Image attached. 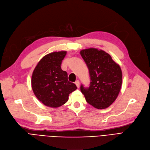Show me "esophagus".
Segmentation results:
<instances>
[{
	"mask_svg": "<svg viewBox=\"0 0 150 150\" xmlns=\"http://www.w3.org/2000/svg\"><path fill=\"white\" fill-rule=\"evenodd\" d=\"M75 84H76V86L78 87V88H79V87H80V82H79V81H76V82H75Z\"/></svg>",
	"mask_w": 150,
	"mask_h": 150,
	"instance_id": "esophagus-1",
	"label": "esophagus"
}]
</instances>
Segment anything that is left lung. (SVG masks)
<instances>
[{"label":"left lung","instance_id":"left-lung-1","mask_svg":"<svg viewBox=\"0 0 150 150\" xmlns=\"http://www.w3.org/2000/svg\"><path fill=\"white\" fill-rule=\"evenodd\" d=\"M88 68L91 79L89 87L81 86V91L87 103L98 109L109 107L119 94L122 82L120 66L109 54L97 48L80 51Z\"/></svg>","mask_w":150,"mask_h":150}]
</instances>
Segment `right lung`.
I'll list each match as a JSON object with an SVG mask.
<instances>
[{"instance_id": "1", "label": "right lung", "mask_w": 150, "mask_h": 150, "mask_svg": "<svg viewBox=\"0 0 150 150\" xmlns=\"http://www.w3.org/2000/svg\"><path fill=\"white\" fill-rule=\"evenodd\" d=\"M66 51L53 52L42 58L33 72L32 87L34 94L43 104L56 108L68 102L69 95L77 89L68 79V73L61 69Z\"/></svg>"}]
</instances>
